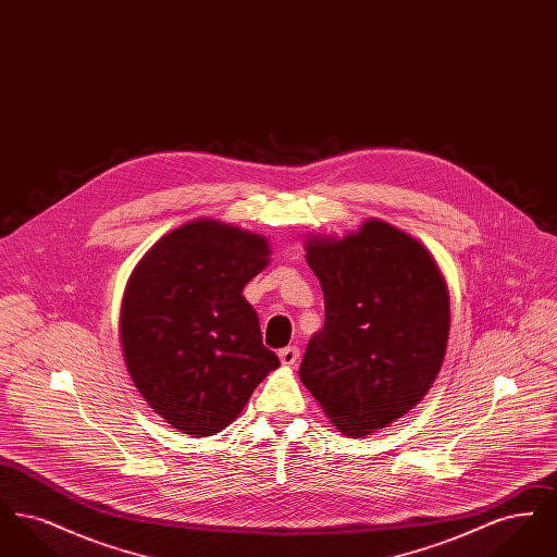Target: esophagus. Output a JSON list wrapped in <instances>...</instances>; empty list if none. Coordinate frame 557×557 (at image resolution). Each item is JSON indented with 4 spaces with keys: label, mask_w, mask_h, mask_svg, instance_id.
Returning <instances> with one entry per match:
<instances>
[{
    "label": "esophagus",
    "mask_w": 557,
    "mask_h": 557,
    "mask_svg": "<svg viewBox=\"0 0 557 557\" xmlns=\"http://www.w3.org/2000/svg\"><path fill=\"white\" fill-rule=\"evenodd\" d=\"M277 355H280L282 366H294L298 361V357H300V350H298V346H286Z\"/></svg>",
    "instance_id": "1"
}]
</instances>
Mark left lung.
Segmentation results:
<instances>
[{"label":"left lung","mask_w":557,"mask_h":557,"mask_svg":"<svg viewBox=\"0 0 557 557\" xmlns=\"http://www.w3.org/2000/svg\"><path fill=\"white\" fill-rule=\"evenodd\" d=\"M305 248L325 323L298 373L332 424L359 438L432 388L449 341L447 282L418 239L380 219L345 238L313 236Z\"/></svg>","instance_id":"8db88e82"}]
</instances>
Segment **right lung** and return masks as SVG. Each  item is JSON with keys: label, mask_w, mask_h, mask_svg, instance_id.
<instances>
[{"label": "right lung", "mask_w": 557, "mask_h": 557, "mask_svg": "<svg viewBox=\"0 0 557 557\" xmlns=\"http://www.w3.org/2000/svg\"><path fill=\"white\" fill-rule=\"evenodd\" d=\"M269 255L265 236L196 219L133 269L119 321L125 363L146 403L184 434L225 430L280 368L242 296Z\"/></svg>", "instance_id": "obj_1"}]
</instances>
